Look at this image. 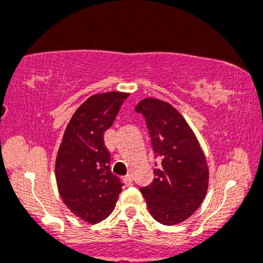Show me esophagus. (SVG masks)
I'll use <instances>...</instances> for the list:
<instances>
[{
	"instance_id": "34e87169",
	"label": "esophagus",
	"mask_w": 263,
	"mask_h": 263,
	"mask_svg": "<svg viewBox=\"0 0 263 263\" xmlns=\"http://www.w3.org/2000/svg\"><path fill=\"white\" fill-rule=\"evenodd\" d=\"M123 181H124V183L126 186H130L132 182H133V176L132 175H126L124 178H123Z\"/></svg>"
}]
</instances>
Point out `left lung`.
<instances>
[{"label":"left lung","instance_id":"8db88e82","mask_svg":"<svg viewBox=\"0 0 263 263\" xmlns=\"http://www.w3.org/2000/svg\"><path fill=\"white\" fill-rule=\"evenodd\" d=\"M135 110L145 117L154 153L162 157L153 183L140 192L155 220L182 223L199 208L208 191L204 153L186 119L167 102L144 98Z\"/></svg>","mask_w":263,"mask_h":263}]
</instances>
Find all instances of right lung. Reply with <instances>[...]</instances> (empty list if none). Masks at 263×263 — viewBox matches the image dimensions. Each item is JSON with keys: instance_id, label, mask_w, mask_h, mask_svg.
<instances>
[{"instance_id": "obj_1", "label": "right lung", "mask_w": 263, "mask_h": 263, "mask_svg": "<svg viewBox=\"0 0 263 263\" xmlns=\"http://www.w3.org/2000/svg\"><path fill=\"white\" fill-rule=\"evenodd\" d=\"M129 93L110 91L91 96L65 129L55 161L59 194L76 217L97 224L113 212L123 183L110 171L104 132L113 124Z\"/></svg>"}]
</instances>
